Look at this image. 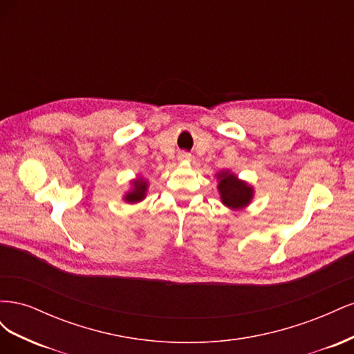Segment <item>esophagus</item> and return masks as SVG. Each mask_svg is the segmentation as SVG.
I'll list each match as a JSON object with an SVG mask.
<instances>
[{
  "mask_svg": "<svg viewBox=\"0 0 354 354\" xmlns=\"http://www.w3.org/2000/svg\"><path fill=\"white\" fill-rule=\"evenodd\" d=\"M180 159H186V160H189V159H190V155H189V153H181V155H180Z\"/></svg>",
  "mask_w": 354,
  "mask_h": 354,
  "instance_id": "obj_1",
  "label": "esophagus"
}]
</instances>
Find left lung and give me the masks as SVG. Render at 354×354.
Instances as JSON below:
<instances>
[{
    "instance_id": "1",
    "label": "left lung",
    "mask_w": 354,
    "mask_h": 354,
    "mask_svg": "<svg viewBox=\"0 0 354 354\" xmlns=\"http://www.w3.org/2000/svg\"><path fill=\"white\" fill-rule=\"evenodd\" d=\"M220 183L218 190L221 201L226 207L238 209L248 205L252 198V187L245 183V181L238 180V177L229 173V171H223L217 174Z\"/></svg>"
}]
</instances>
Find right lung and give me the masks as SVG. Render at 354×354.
Listing matches in <instances>:
<instances>
[{
	"instance_id": "right-lung-1",
	"label": "right lung",
	"mask_w": 354,
	"mask_h": 354,
	"mask_svg": "<svg viewBox=\"0 0 354 354\" xmlns=\"http://www.w3.org/2000/svg\"><path fill=\"white\" fill-rule=\"evenodd\" d=\"M133 189L131 192H128L125 195V201L130 202V203H136V202H140L145 195H146V190H147V183L143 178H137L133 181Z\"/></svg>"
}]
</instances>
